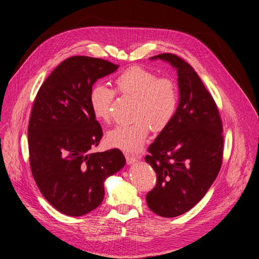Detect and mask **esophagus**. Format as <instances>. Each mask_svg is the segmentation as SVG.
<instances>
[{
  "label": "esophagus",
  "mask_w": 259,
  "mask_h": 259,
  "mask_svg": "<svg viewBox=\"0 0 259 259\" xmlns=\"http://www.w3.org/2000/svg\"><path fill=\"white\" fill-rule=\"evenodd\" d=\"M125 156H126V160H127L128 165H133L137 161H139V156H137V155H132L130 153H126Z\"/></svg>",
  "instance_id": "1"
}]
</instances>
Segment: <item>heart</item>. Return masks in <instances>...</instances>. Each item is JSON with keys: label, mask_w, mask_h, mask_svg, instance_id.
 <instances>
[{"label": "heart", "mask_w": 259, "mask_h": 259, "mask_svg": "<svg viewBox=\"0 0 259 259\" xmlns=\"http://www.w3.org/2000/svg\"><path fill=\"white\" fill-rule=\"evenodd\" d=\"M116 91L121 97L134 99L133 117L130 124L118 125L107 133V142L125 152L140 151L152 127L165 129L179 107V89L170 77L158 75L141 66H133L115 78ZM115 91L103 83L93 85L89 101L94 116L108 122L112 117Z\"/></svg>", "instance_id": "heart-1"}]
</instances>
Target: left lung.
<instances>
[{"mask_svg":"<svg viewBox=\"0 0 259 259\" xmlns=\"http://www.w3.org/2000/svg\"><path fill=\"white\" fill-rule=\"evenodd\" d=\"M178 72L180 103L170 124L149 146L145 160L157 183L146 200L152 212L176 217L192 209L212 186L223 162V122L219 109L193 68L172 53L151 60Z\"/></svg>","mask_w":259,"mask_h":259,"instance_id":"1","label":"left lung"}]
</instances>
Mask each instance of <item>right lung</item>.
Wrapping results in <instances>:
<instances>
[{"instance_id": "1", "label": "right lung", "mask_w": 259, "mask_h": 259, "mask_svg": "<svg viewBox=\"0 0 259 259\" xmlns=\"http://www.w3.org/2000/svg\"><path fill=\"white\" fill-rule=\"evenodd\" d=\"M118 65L90 57L63 61L40 86L28 126L29 161L40 193L63 214L98 208L104 182L126 164L118 149L92 153L103 137L89 95L99 78Z\"/></svg>"}]
</instances>
